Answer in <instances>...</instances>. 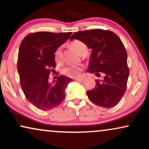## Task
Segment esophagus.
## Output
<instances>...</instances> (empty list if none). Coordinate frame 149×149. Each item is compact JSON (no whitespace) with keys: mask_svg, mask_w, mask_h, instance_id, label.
<instances>
[{"mask_svg":"<svg viewBox=\"0 0 149 149\" xmlns=\"http://www.w3.org/2000/svg\"><path fill=\"white\" fill-rule=\"evenodd\" d=\"M75 81H82L83 80V78H75Z\"/></svg>","mask_w":149,"mask_h":149,"instance_id":"1","label":"esophagus"}]
</instances>
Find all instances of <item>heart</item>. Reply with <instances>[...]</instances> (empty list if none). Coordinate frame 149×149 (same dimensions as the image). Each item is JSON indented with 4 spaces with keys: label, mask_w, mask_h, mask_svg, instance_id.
<instances>
[{
    "label": "heart",
    "mask_w": 149,
    "mask_h": 149,
    "mask_svg": "<svg viewBox=\"0 0 149 149\" xmlns=\"http://www.w3.org/2000/svg\"><path fill=\"white\" fill-rule=\"evenodd\" d=\"M71 47L78 53V54L82 55L87 54L88 52V47L82 41L76 40L73 41L71 43ZM54 61L57 64H60L63 61L62 56V48L59 47L54 52ZM83 70L82 66H72V65H67L63 67L62 73L65 76L70 77V78H78L81 76V73Z\"/></svg>",
    "instance_id": "1"
}]
</instances>
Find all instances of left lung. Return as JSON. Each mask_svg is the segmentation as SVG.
I'll use <instances>...</instances> for the list:
<instances>
[{
  "instance_id": "8db88e82",
  "label": "left lung",
  "mask_w": 149,
  "mask_h": 149,
  "mask_svg": "<svg viewBox=\"0 0 149 149\" xmlns=\"http://www.w3.org/2000/svg\"><path fill=\"white\" fill-rule=\"evenodd\" d=\"M71 39H78L92 49L88 72L100 76L96 86L86 92L93 104L110 108L120 102L125 93L130 70L127 54L122 41L108 30L92 29L73 33Z\"/></svg>"
}]
</instances>
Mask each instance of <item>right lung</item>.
Returning a JSON list of instances; mask_svg holds the SVG:
<instances>
[{"mask_svg":"<svg viewBox=\"0 0 149 149\" xmlns=\"http://www.w3.org/2000/svg\"><path fill=\"white\" fill-rule=\"evenodd\" d=\"M71 32L54 33L36 32L26 36L19 45L17 71L26 98L37 108L49 110L59 106L65 98V89L73 81L61 76L49 84V74L56 66L54 52L69 38Z\"/></svg>","mask_w":149,"mask_h":149,"instance_id":"1","label":"right lung"}]
</instances>
